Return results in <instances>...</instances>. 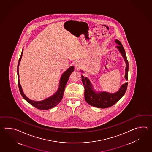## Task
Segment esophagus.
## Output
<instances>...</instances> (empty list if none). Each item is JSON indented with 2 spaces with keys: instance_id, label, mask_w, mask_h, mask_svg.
I'll list each match as a JSON object with an SVG mask.
<instances>
[{
  "instance_id": "esophagus-1",
  "label": "esophagus",
  "mask_w": 152,
  "mask_h": 152,
  "mask_svg": "<svg viewBox=\"0 0 152 152\" xmlns=\"http://www.w3.org/2000/svg\"><path fill=\"white\" fill-rule=\"evenodd\" d=\"M82 66H83V65H82V62H81L80 61H77L75 63V69L77 70V71H79V70H80V69H81L82 68Z\"/></svg>"
}]
</instances>
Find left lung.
Masks as SVG:
<instances>
[{
    "label": "left lung",
    "mask_w": 152,
    "mask_h": 152,
    "mask_svg": "<svg viewBox=\"0 0 152 152\" xmlns=\"http://www.w3.org/2000/svg\"><path fill=\"white\" fill-rule=\"evenodd\" d=\"M115 42L119 45L117 46L120 50L121 53L124 58V60L126 63V75L125 77L126 80H128V72L129 69V64L126 58V53L125 50L123 47V45L120 41L116 39ZM81 79L85 88V99L87 103L91 106L96 107L98 108H107L111 107L115 104L120 100L123 97L125 94L128 86V82L123 84L118 91L115 94H109L105 92L96 93L92 89V85L89 79L87 77H84L83 75L81 76Z\"/></svg>",
    "instance_id": "obj_1"
}]
</instances>
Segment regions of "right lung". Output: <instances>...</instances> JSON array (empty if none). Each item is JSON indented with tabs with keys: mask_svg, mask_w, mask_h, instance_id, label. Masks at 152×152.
Returning <instances> with one entry per match:
<instances>
[{
	"mask_svg": "<svg viewBox=\"0 0 152 152\" xmlns=\"http://www.w3.org/2000/svg\"><path fill=\"white\" fill-rule=\"evenodd\" d=\"M23 51V50H22V53H21V55H20V59H19V61L18 63V66H17L18 84V87H19L20 93L22 96L23 97V98L25 100H26L31 105H32V106H34L36 108H37L39 110H48V109H50L51 108H53V107L57 105L61 102L62 98L63 97L66 85L68 81V79H69L72 72H73V71H74V67L72 66L70 68H68V69L66 71H65L63 73V75H62L60 79L58 90L57 91V92L53 96H52V97H49L48 98L46 99L45 100L40 101V102L33 101V100L29 99L28 98L26 97L25 94L23 93L22 88L21 86L20 85L18 67H19L20 60H21L22 56Z\"/></svg>",
	"mask_w": 152,
	"mask_h": 152,
	"instance_id": "right-lung-1",
	"label": "right lung"
}]
</instances>
